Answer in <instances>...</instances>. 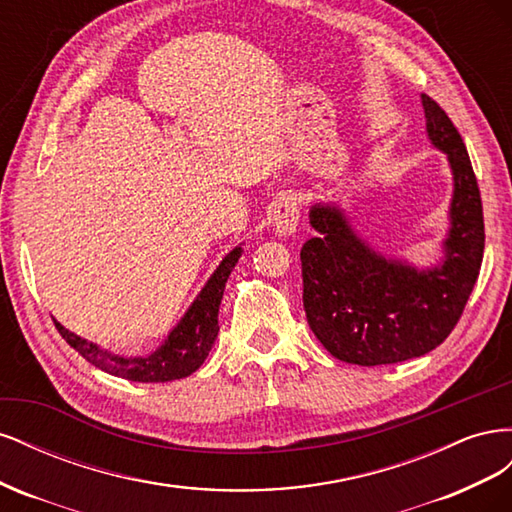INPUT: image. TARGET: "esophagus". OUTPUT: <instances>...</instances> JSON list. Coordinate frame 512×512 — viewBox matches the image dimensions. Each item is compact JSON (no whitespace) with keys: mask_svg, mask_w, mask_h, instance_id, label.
I'll list each match as a JSON object with an SVG mask.
<instances>
[{"mask_svg":"<svg viewBox=\"0 0 512 512\" xmlns=\"http://www.w3.org/2000/svg\"><path fill=\"white\" fill-rule=\"evenodd\" d=\"M271 220L277 237H290L299 226V203L290 194H282L271 205Z\"/></svg>","mask_w":512,"mask_h":512,"instance_id":"esophagus-1","label":"esophagus"}]
</instances>
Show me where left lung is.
I'll list each match as a JSON object with an SVG mask.
<instances>
[{
	"label": "left lung",
	"instance_id": "left-lung-1",
	"mask_svg": "<svg viewBox=\"0 0 512 512\" xmlns=\"http://www.w3.org/2000/svg\"><path fill=\"white\" fill-rule=\"evenodd\" d=\"M427 138L446 153L453 175L448 230L440 258L418 269L376 250L333 200L314 203L303 243V305L309 329L335 359L389 365L438 348L463 314L483 262L485 224L478 183L457 128L429 96H421Z\"/></svg>",
	"mask_w": 512,
	"mask_h": 512
}]
</instances>
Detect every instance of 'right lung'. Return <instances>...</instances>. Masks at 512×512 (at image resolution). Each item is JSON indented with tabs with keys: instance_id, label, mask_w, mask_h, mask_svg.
I'll use <instances>...</instances> for the list:
<instances>
[{
	"instance_id": "add662e5",
	"label": "right lung",
	"mask_w": 512,
	"mask_h": 512,
	"mask_svg": "<svg viewBox=\"0 0 512 512\" xmlns=\"http://www.w3.org/2000/svg\"><path fill=\"white\" fill-rule=\"evenodd\" d=\"M243 247L237 245L222 258L220 267L198 292L194 303L183 314L177 327L168 333V337L151 354L126 356L115 354L106 348H100L94 342L68 331L55 320L61 337L79 352L85 361L94 367L106 371V374L132 380V382H170L179 378H188L190 374L205 363L215 339L220 333L218 312L224 297V288L230 271L235 269L241 258Z\"/></svg>"
}]
</instances>
